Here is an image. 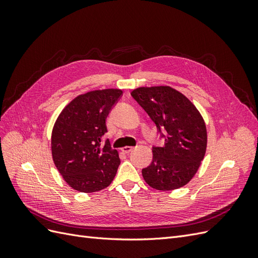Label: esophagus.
<instances>
[{
  "label": "esophagus",
  "instance_id": "esophagus-1",
  "mask_svg": "<svg viewBox=\"0 0 258 258\" xmlns=\"http://www.w3.org/2000/svg\"><path fill=\"white\" fill-rule=\"evenodd\" d=\"M134 150H135V148H134V147H131V146H124V147H122V148H121L122 153H124V154H129L130 152H132Z\"/></svg>",
  "mask_w": 258,
  "mask_h": 258
}]
</instances>
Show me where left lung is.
I'll use <instances>...</instances> for the list:
<instances>
[{
    "label": "left lung",
    "mask_w": 258,
    "mask_h": 258,
    "mask_svg": "<svg viewBox=\"0 0 258 258\" xmlns=\"http://www.w3.org/2000/svg\"><path fill=\"white\" fill-rule=\"evenodd\" d=\"M131 96L166 137L165 145L153 147V161L142 170L145 182L162 191L185 186L197 173L206 155L204 117L188 98L170 86L139 87Z\"/></svg>",
    "instance_id": "8db88e82"
}]
</instances>
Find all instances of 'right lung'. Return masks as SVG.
<instances>
[{
	"label": "right lung",
	"mask_w": 258,
	"mask_h": 258,
	"mask_svg": "<svg viewBox=\"0 0 258 258\" xmlns=\"http://www.w3.org/2000/svg\"><path fill=\"white\" fill-rule=\"evenodd\" d=\"M121 89L92 90L69 102L54 121L51 155L67 184L81 192H96L110 185L120 163L110 141L101 145L107 131L106 117Z\"/></svg>",
	"instance_id": "obj_1"
}]
</instances>
